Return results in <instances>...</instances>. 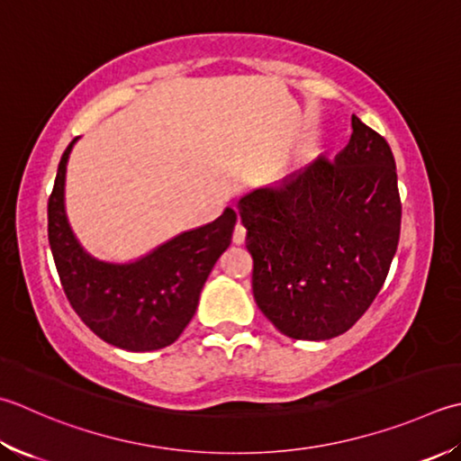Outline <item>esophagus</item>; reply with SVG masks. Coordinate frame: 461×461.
I'll list each match as a JSON object with an SVG mask.
<instances>
[{
    "instance_id": "esophagus-1",
    "label": "esophagus",
    "mask_w": 461,
    "mask_h": 461,
    "mask_svg": "<svg viewBox=\"0 0 461 461\" xmlns=\"http://www.w3.org/2000/svg\"><path fill=\"white\" fill-rule=\"evenodd\" d=\"M243 241H246V228H243L241 221H238L236 230H233V243H238V246H241Z\"/></svg>"
}]
</instances>
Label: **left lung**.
Masks as SVG:
<instances>
[{
  "mask_svg": "<svg viewBox=\"0 0 461 461\" xmlns=\"http://www.w3.org/2000/svg\"><path fill=\"white\" fill-rule=\"evenodd\" d=\"M251 287L261 313L287 338L323 341L372 305L400 241L402 203L393 153L351 115L336 158H315L276 185L238 200Z\"/></svg>",
  "mask_w": 461,
  "mask_h": 461,
  "instance_id": "obj_1",
  "label": "left lung"
}]
</instances>
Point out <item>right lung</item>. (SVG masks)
<instances>
[{
    "label": "right lung",
    "instance_id": "1",
    "mask_svg": "<svg viewBox=\"0 0 461 461\" xmlns=\"http://www.w3.org/2000/svg\"><path fill=\"white\" fill-rule=\"evenodd\" d=\"M63 151L48 203V238L71 308L107 344L128 351L171 346L192 321L207 276L231 243L238 215L185 230L130 261L95 258L81 246L66 212L69 153Z\"/></svg>",
    "mask_w": 461,
    "mask_h": 461
}]
</instances>
